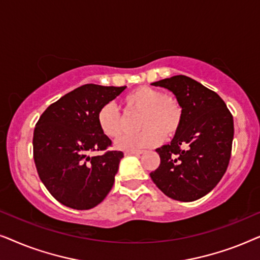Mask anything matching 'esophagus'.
I'll list each match as a JSON object with an SVG mask.
<instances>
[{
  "instance_id": "34e87169",
  "label": "esophagus",
  "mask_w": 260,
  "mask_h": 260,
  "mask_svg": "<svg viewBox=\"0 0 260 260\" xmlns=\"http://www.w3.org/2000/svg\"><path fill=\"white\" fill-rule=\"evenodd\" d=\"M143 150H126L125 155H141L143 154Z\"/></svg>"
}]
</instances>
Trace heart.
I'll use <instances>...</instances> for the list:
<instances>
[{
  "label": "heart",
  "instance_id": "b5f03b06",
  "mask_svg": "<svg viewBox=\"0 0 260 260\" xmlns=\"http://www.w3.org/2000/svg\"><path fill=\"white\" fill-rule=\"evenodd\" d=\"M127 111H141L140 127L137 134H126L116 141L120 150L154 147L166 138L173 137L180 130L183 119V109L179 99L172 94L151 86H140L127 93L123 99ZM97 123L102 134L115 138L122 130V117L113 103H106L99 109Z\"/></svg>",
  "mask_w": 260,
  "mask_h": 260
}]
</instances>
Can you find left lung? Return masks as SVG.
Returning <instances> with one entry per match:
<instances>
[{"label":"left lung","mask_w":260,"mask_h":260,"mask_svg":"<svg viewBox=\"0 0 260 260\" xmlns=\"http://www.w3.org/2000/svg\"><path fill=\"white\" fill-rule=\"evenodd\" d=\"M151 85L175 94L183 119L173 141L156 149L161 163L150 177L170 199L195 201L226 173L234 135L232 113L218 93L189 77L174 76Z\"/></svg>","instance_id":"obj_1"}]
</instances>
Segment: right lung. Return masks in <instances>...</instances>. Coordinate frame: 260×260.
<instances>
[{"instance_id":"right-lung-1","label":"right lung","mask_w":260,"mask_h":260,"mask_svg":"<svg viewBox=\"0 0 260 260\" xmlns=\"http://www.w3.org/2000/svg\"><path fill=\"white\" fill-rule=\"evenodd\" d=\"M126 86L86 84L48 106L34 129L33 155L39 177L60 204L85 211L106 198L115 182L122 151L97 123L99 109ZM105 154L89 156L91 152Z\"/></svg>"}]
</instances>
